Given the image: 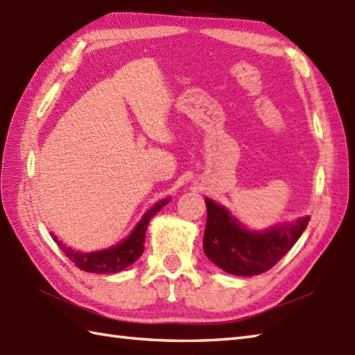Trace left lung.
I'll return each instance as SVG.
<instances>
[{
	"instance_id": "8db88e82",
	"label": "left lung",
	"mask_w": 355,
	"mask_h": 355,
	"mask_svg": "<svg viewBox=\"0 0 355 355\" xmlns=\"http://www.w3.org/2000/svg\"><path fill=\"white\" fill-rule=\"evenodd\" d=\"M207 221L202 250L210 262L235 276H256L266 273L290 248L306 229L310 216L277 223L268 229L245 227L227 207L205 198Z\"/></svg>"
}]
</instances>
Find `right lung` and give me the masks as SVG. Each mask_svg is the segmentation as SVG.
<instances>
[{"label":"right lung","instance_id":"1","mask_svg":"<svg viewBox=\"0 0 355 355\" xmlns=\"http://www.w3.org/2000/svg\"><path fill=\"white\" fill-rule=\"evenodd\" d=\"M171 201L169 197L160 200L150 207L148 212L141 216V220L137 225L132 229V232L125 239L120 241L116 245H111L108 248H102V250L96 252H80L74 250L73 247L65 245L62 241H59L55 233H50L53 241L59 245V248L65 253L74 266L80 270L88 271V273H97V275H111L119 273V271L130 267L131 263L137 261L143 250H145V235L148 230V224L157 212H160L162 207L168 205Z\"/></svg>","mask_w":355,"mask_h":355}]
</instances>
